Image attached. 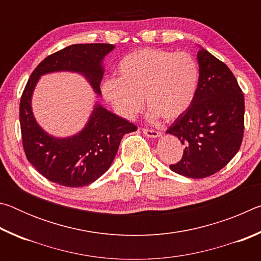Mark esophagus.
<instances>
[{"label":"esophagus","mask_w":261,"mask_h":261,"mask_svg":"<svg viewBox=\"0 0 261 261\" xmlns=\"http://www.w3.org/2000/svg\"><path fill=\"white\" fill-rule=\"evenodd\" d=\"M143 132H144V135H145V136L151 137V138H156V137H159V136L161 135L160 132H159V131H156V130H152V129H147V127H144V129H143Z\"/></svg>","instance_id":"34e87169"}]
</instances>
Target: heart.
<instances>
[{
    "instance_id": "1",
    "label": "heart",
    "mask_w": 261,
    "mask_h": 261,
    "mask_svg": "<svg viewBox=\"0 0 261 261\" xmlns=\"http://www.w3.org/2000/svg\"><path fill=\"white\" fill-rule=\"evenodd\" d=\"M116 72L117 79H106L101 91L127 120L141 109V99L153 118L173 121L179 117L191 105L199 79L198 65L191 55L155 48L125 55Z\"/></svg>"
}]
</instances>
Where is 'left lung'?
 I'll list each match as a JSON object with an SVG mask.
<instances>
[{
	"instance_id": "obj_1",
	"label": "left lung",
	"mask_w": 261,
	"mask_h": 261,
	"mask_svg": "<svg viewBox=\"0 0 261 261\" xmlns=\"http://www.w3.org/2000/svg\"><path fill=\"white\" fill-rule=\"evenodd\" d=\"M197 57L196 94L167 130L184 145L182 159L170 169L189 178L208 177L227 166L244 134V94L231 70L205 49Z\"/></svg>"
}]
</instances>
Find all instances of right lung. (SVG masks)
I'll return each instance as SVG.
<instances>
[{"mask_svg": "<svg viewBox=\"0 0 261 261\" xmlns=\"http://www.w3.org/2000/svg\"><path fill=\"white\" fill-rule=\"evenodd\" d=\"M114 48L109 43L71 45L47 56L31 73L19 105L21 140L31 165L50 182L68 188L93 183L109 169L123 136L136 131L137 126L96 105L78 135L54 138L34 120L31 98L35 84L41 74L65 70L83 73L100 94L103 77L101 61Z\"/></svg>", "mask_w": 261, "mask_h": 261, "instance_id": "right-lung-1", "label": "right lung"}]
</instances>
